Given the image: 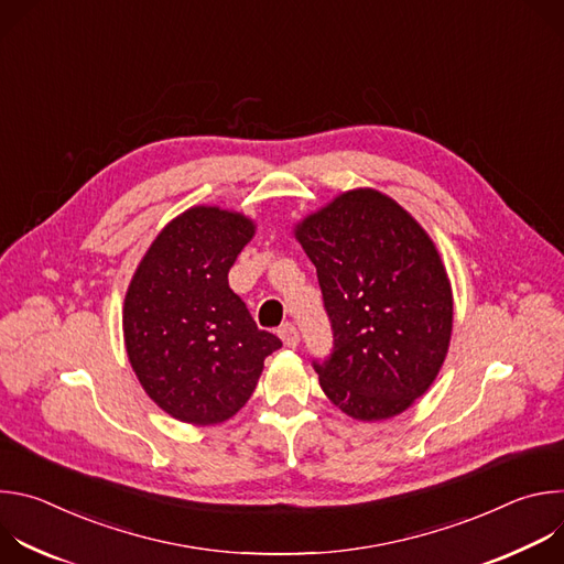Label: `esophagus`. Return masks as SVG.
<instances>
[{
    "label": "esophagus",
    "mask_w": 564,
    "mask_h": 564,
    "mask_svg": "<svg viewBox=\"0 0 564 564\" xmlns=\"http://www.w3.org/2000/svg\"><path fill=\"white\" fill-rule=\"evenodd\" d=\"M279 337L283 339V344L288 348H296L299 346V330L292 326V324H285L279 328Z\"/></svg>",
    "instance_id": "esophagus-1"
}]
</instances>
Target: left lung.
<instances>
[{"label":"left lung","instance_id":"left-lung-1","mask_svg":"<svg viewBox=\"0 0 564 564\" xmlns=\"http://www.w3.org/2000/svg\"><path fill=\"white\" fill-rule=\"evenodd\" d=\"M316 268L333 352L312 361L346 415L406 411L435 381L453 330V294L420 223L375 189H352L296 225Z\"/></svg>","mask_w":564,"mask_h":564}]
</instances>
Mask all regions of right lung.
<instances>
[{"label":"right lung","mask_w":564,"mask_h":564,"mask_svg":"<svg viewBox=\"0 0 564 564\" xmlns=\"http://www.w3.org/2000/svg\"><path fill=\"white\" fill-rule=\"evenodd\" d=\"M254 223L192 207L155 236L122 312L124 346L144 392L172 417L209 426L246 406L268 355L283 344L259 330L227 283Z\"/></svg>","instance_id":"add662e5"}]
</instances>
